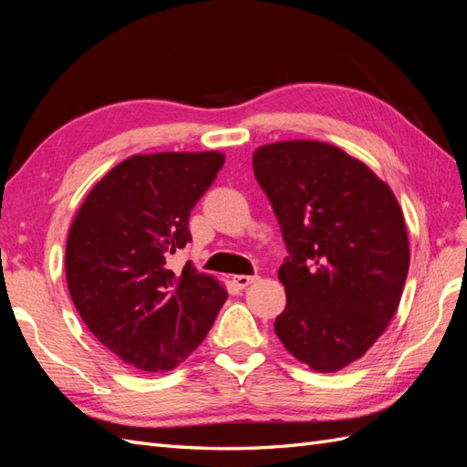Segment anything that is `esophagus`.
I'll return each mask as SVG.
<instances>
[{
    "label": "esophagus",
    "mask_w": 467,
    "mask_h": 467,
    "mask_svg": "<svg viewBox=\"0 0 467 467\" xmlns=\"http://www.w3.org/2000/svg\"><path fill=\"white\" fill-rule=\"evenodd\" d=\"M259 276L257 275H237V276H234L232 280H234V285L237 286V288H245V286H249L251 282H255Z\"/></svg>",
    "instance_id": "obj_1"
}]
</instances>
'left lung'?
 Wrapping results in <instances>:
<instances>
[{"label": "left lung", "instance_id": "1", "mask_svg": "<svg viewBox=\"0 0 467 467\" xmlns=\"http://www.w3.org/2000/svg\"><path fill=\"white\" fill-rule=\"evenodd\" d=\"M253 171L288 251L275 333L309 368L341 370L378 341L400 306L409 271L401 208L384 181L331 144L263 146Z\"/></svg>", "mask_w": 467, "mask_h": 467}]
</instances>
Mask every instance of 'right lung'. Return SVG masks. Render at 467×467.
<instances>
[{"mask_svg": "<svg viewBox=\"0 0 467 467\" xmlns=\"http://www.w3.org/2000/svg\"><path fill=\"white\" fill-rule=\"evenodd\" d=\"M222 165L218 151L132 155L97 182L69 228L66 280L78 314L138 370H173L228 298L191 261L179 273L169 266Z\"/></svg>", "mask_w": 467, "mask_h": 467, "instance_id": "right-lung-1", "label": "right lung"}]
</instances>
